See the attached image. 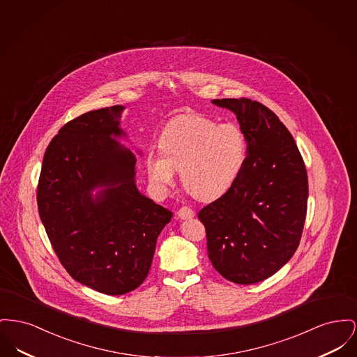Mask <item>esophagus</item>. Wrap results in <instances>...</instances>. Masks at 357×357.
<instances>
[{
    "mask_svg": "<svg viewBox=\"0 0 357 357\" xmlns=\"http://www.w3.org/2000/svg\"><path fill=\"white\" fill-rule=\"evenodd\" d=\"M176 214H178V217H179L181 220H189V218H192V217L195 215L194 210L190 209L189 206L181 208V209L178 210Z\"/></svg>",
    "mask_w": 357,
    "mask_h": 357,
    "instance_id": "34e87169",
    "label": "esophagus"
}]
</instances>
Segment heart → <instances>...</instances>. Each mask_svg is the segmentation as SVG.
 <instances>
[{
    "mask_svg": "<svg viewBox=\"0 0 357 357\" xmlns=\"http://www.w3.org/2000/svg\"><path fill=\"white\" fill-rule=\"evenodd\" d=\"M159 152H148L149 179L168 188L181 171V182L192 197L210 201L231 189L244 167L247 142L240 128L218 124L199 114H182L163 128Z\"/></svg>",
    "mask_w": 357,
    "mask_h": 357,
    "instance_id": "obj_1",
    "label": "heart"
}]
</instances>
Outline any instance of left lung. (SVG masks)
<instances>
[{
    "label": "left lung",
    "instance_id": "left-lung-1",
    "mask_svg": "<svg viewBox=\"0 0 357 357\" xmlns=\"http://www.w3.org/2000/svg\"><path fill=\"white\" fill-rule=\"evenodd\" d=\"M231 110L247 142L238 178L205 206L213 267L237 284H253L279 271L296 251L307 209V174L289 129L267 106L248 98L213 100Z\"/></svg>",
    "mask_w": 357,
    "mask_h": 357
}]
</instances>
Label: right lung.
<instances>
[{
	"instance_id": "1",
	"label": "right lung",
	"mask_w": 357,
	"mask_h": 357,
	"mask_svg": "<svg viewBox=\"0 0 357 357\" xmlns=\"http://www.w3.org/2000/svg\"><path fill=\"white\" fill-rule=\"evenodd\" d=\"M123 110H91L62 126L45 149L38 185L39 215L66 271L107 295L144 282L172 217L136 188V156L114 139L126 136Z\"/></svg>"
}]
</instances>
